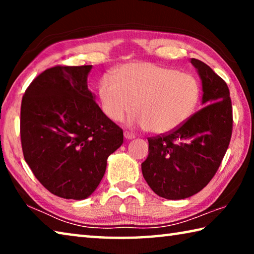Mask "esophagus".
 <instances>
[{
  "instance_id": "obj_1",
  "label": "esophagus",
  "mask_w": 254,
  "mask_h": 254,
  "mask_svg": "<svg viewBox=\"0 0 254 254\" xmlns=\"http://www.w3.org/2000/svg\"><path fill=\"white\" fill-rule=\"evenodd\" d=\"M124 137H126L127 140H132V139H134L135 135L133 134V133H131V132L126 131V132H124Z\"/></svg>"
}]
</instances>
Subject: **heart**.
Returning a JSON list of instances; mask_svg holds the SVG:
<instances>
[{
	"label": "heart",
	"mask_w": 254,
	"mask_h": 254,
	"mask_svg": "<svg viewBox=\"0 0 254 254\" xmlns=\"http://www.w3.org/2000/svg\"><path fill=\"white\" fill-rule=\"evenodd\" d=\"M113 79L98 84V97L107 118L120 122L134 110L128 123L156 134L174 132L186 123L198 105L200 87L190 74L150 63L117 68Z\"/></svg>",
	"instance_id": "b5f03b06"
}]
</instances>
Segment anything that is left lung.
Wrapping results in <instances>:
<instances>
[{"instance_id": "8db88e82", "label": "left lung", "mask_w": 254, "mask_h": 254, "mask_svg": "<svg viewBox=\"0 0 254 254\" xmlns=\"http://www.w3.org/2000/svg\"><path fill=\"white\" fill-rule=\"evenodd\" d=\"M201 80L200 111L167 135L149 137L141 163L150 188L166 199H184L200 191L214 177L229 148L233 115L229 87L209 66L191 58Z\"/></svg>"}]
</instances>
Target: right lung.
Instances as JSON below:
<instances>
[{
	"instance_id": "obj_1",
	"label": "right lung",
	"mask_w": 254,
	"mask_h": 254,
	"mask_svg": "<svg viewBox=\"0 0 254 254\" xmlns=\"http://www.w3.org/2000/svg\"><path fill=\"white\" fill-rule=\"evenodd\" d=\"M88 66H56L34 78L21 104L25 162L54 195L91 196L107 158L123 143V131L106 117L89 91Z\"/></svg>"
}]
</instances>
